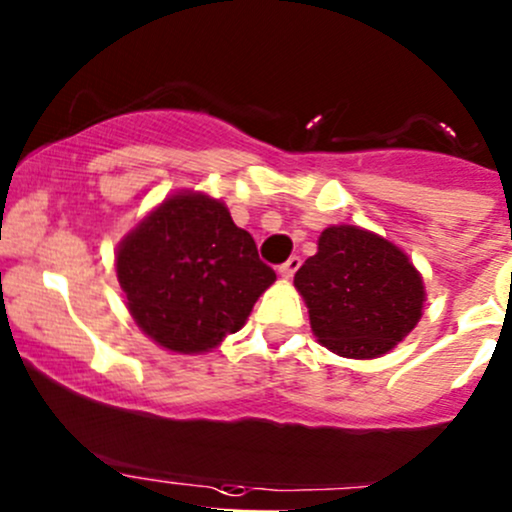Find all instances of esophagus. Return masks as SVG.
<instances>
[{"label":"esophagus","instance_id":"34e87169","mask_svg":"<svg viewBox=\"0 0 512 512\" xmlns=\"http://www.w3.org/2000/svg\"><path fill=\"white\" fill-rule=\"evenodd\" d=\"M299 267H301V257L294 255V257H289V260H286L284 265H279V274H282L284 279H291Z\"/></svg>","mask_w":512,"mask_h":512}]
</instances>
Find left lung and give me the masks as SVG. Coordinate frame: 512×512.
Returning a JSON list of instances; mask_svg holds the SVG:
<instances>
[{
  "mask_svg": "<svg viewBox=\"0 0 512 512\" xmlns=\"http://www.w3.org/2000/svg\"><path fill=\"white\" fill-rule=\"evenodd\" d=\"M294 286L320 345L340 357L386 355L423 316V279L389 240L355 226H330Z\"/></svg>",
  "mask_w": 512,
  "mask_h": 512,
  "instance_id": "1",
  "label": "left lung"
}]
</instances>
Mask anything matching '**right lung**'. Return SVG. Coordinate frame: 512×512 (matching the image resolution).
Returning a JSON list of instances; mask_svg holds the SVG:
<instances>
[{
    "label": "right lung",
    "instance_id": "add662e5",
    "mask_svg": "<svg viewBox=\"0 0 512 512\" xmlns=\"http://www.w3.org/2000/svg\"><path fill=\"white\" fill-rule=\"evenodd\" d=\"M116 274L145 335L172 352H209L238 333L277 279L221 201L174 194L119 245Z\"/></svg>",
    "mask_w": 512,
    "mask_h": 512
}]
</instances>
